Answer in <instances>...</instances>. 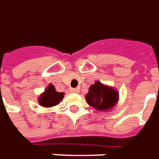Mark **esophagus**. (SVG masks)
I'll use <instances>...</instances> for the list:
<instances>
[{
	"instance_id": "esophagus-1",
	"label": "esophagus",
	"mask_w": 159,
	"mask_h": 159,
	"mask_svg": "<svg viewBox=\"0 0 159 159\" xmlns=\"http://www.w3.org/2000/svg\"><path fill=\"white\" fill-rule=\"evenodd\" d=\"M70 92L71 93H78L79 92H80V89H79V88H75V89H70Z\"/></svg>"
}]
</instances>
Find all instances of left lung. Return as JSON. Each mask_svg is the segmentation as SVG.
Returning <instances> with one entry per match:
<instances>
[{
	"label": "left lung",
	"mask_w": 159,
	"mask_h": 159,
	"mask_svg": "<svg viewBox=\"0 0 159 159\" xmlns=\"http://www.w3.org/2000/svg\"><path fill=\"white\" fill-rule=\"evenodd\" d=\"M85 98L88 104L98 111H109L117 102L118 92L113 88L96 81L89 87Z\"/></svg>",
	"instance_id": "1"
}]
</instances>
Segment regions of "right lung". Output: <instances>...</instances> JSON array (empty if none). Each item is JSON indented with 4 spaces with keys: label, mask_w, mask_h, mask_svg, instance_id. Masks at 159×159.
Instances as JSON below:
<instances>
[{
    "label": "right lung",
    "mask_w": 159,
    "mask_h": 159,
    "mask_svg": "<svg viewBox=\"0 0 159 159\" xmlns=\"http://www.w3.org/2000/svg\"><path fill=\"white\" fill-rule=\"evenodd\" d=\"M64 93L56 91L55 87L50 84L46 89L44 93L39 98V103L44 107H51L57 105L63 99Z\"/></svg>",
    "instance_id": "1"
}]
</instances>
